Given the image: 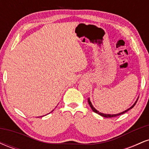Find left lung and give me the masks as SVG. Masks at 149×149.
<instances>
[{"label": "left lung", "mask_w": 149, "mask_h": 149, "mask_svg": "<svg viewBox=\"0 0 149 149\" xmlns=\"http://www.w3.org/2000/svg\"><path fill=\"white\" fill-rule=\"evenodd\" d=\"M88 103H89V104H90V107H91V109H92V111H93L95 112V113H96L99 114V115H100V116H103V117H105V118H112V117H116V116H120V115H121V114H123V113H126V112H127V111H129L130 109H132V108L134 107V105H135V104H136V102H137V100H136V102H135V103L134 104V105H133L132 107L130 108V109H128L127 110L125 111H123V112H121V113H118V114H113V115H110V114H104V113H100V111H97L96 109H95V108L93 107V106L92 105V104H91V102H90V99H88Z\"/></svg>", "instance_id": "8db88e82"}]
</instances>
